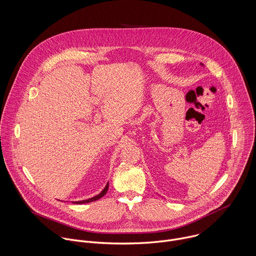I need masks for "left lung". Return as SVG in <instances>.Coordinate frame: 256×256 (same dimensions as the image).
Listing matches in <instances>:
<instances>
[{"label": "left lung", "mask_w": 256, "mask_h": 256, "mask_svg": "<svg viewBox=\"0 0 256 256\" xmlns=\"http://www.w3.org/2000/svg\"><path fill=\"white\" fill-rule=\"evenodd\" d=\"M201 65H202V66H203V63H201Z\"/></svg>", "instance_id": "obj_1"}]
</instances>
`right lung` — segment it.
<instances>
[{
	"mask_svg": "<svg viewBox=\"0 0 256 256\" xmlns=\"http://www.w3.org/2000/svg\"><path fill=\"white\" fill-rule=\"evenodd\" d=\"M108 184H106V186L104 187V189L98 194V195H96V196H94V197H92V198H90V199H88V200H82V201H76V202H73V203H75V204H84V203H90V202H94V201H96V200H98L100 198H102V197H104L106 194V192H108Z\"/></svg>",
	"mask_w": 256,
	"mask_h": 256,
	"instance_id": "add662e5",
	"label": "right lung"
}]
</instances>
